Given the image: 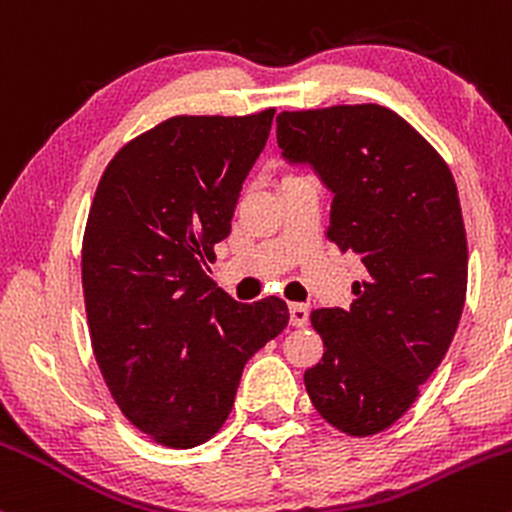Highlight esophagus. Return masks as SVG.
Masks as SVG:
<instances>
[{"instance_id":"obj_1","label":"esophagus","mask_w":512,"mask_h":512,"mask_svg":"<svg viewBox=\"0 0 512 512\" xmlns=\"http://www.w3.org/2000/svg\"><path fill=\"white\" fill-rule=\"evenodd\" d=\"M289 313H291V325L293 327H305L308 325V305L303 303H291L289 305Z\"/></svg>"}]
</instances>
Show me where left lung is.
Masks as SVG:
<instances>
[{"label": "left lung", "instance_id": "left-lung-1", "mask_svg": "<svg viewBox=\"0 0 512 512\" xmlns=\"http://www.w3.org/2000/svg\"><path fill=\"white\" fill-rule=\"evenodd\" d=\"M289 166L330 190L327 236L363 279L351 308H317L325 356L305 370L322 419L349 436L385 431L414 404L455 337L467 293V236L438 151L383 105L276 115Z\"/></svg>", "mask_w": 512, "mask_h": 512}]
</instances>
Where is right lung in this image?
Masks as SVG:
<instances>
[{
    "label": "right lung",
    "mask_w": 512,
    "mask_h": 512,
    "mask_svg": "<svg viewBox=\"0 0 512 512\" xmlns=\"http://www.w3.org/2000/svg\"><path fill=\"white\" fill-rule=\"evenodd\" d=\"M272 120L170 117L122 146L88 211L93 354L122 414L168 448L219 431L245 363L289 325L281 298L238 303L209 276Z\"/></svg>",
    "instance_id": "add662e5"
}]
</instances>
